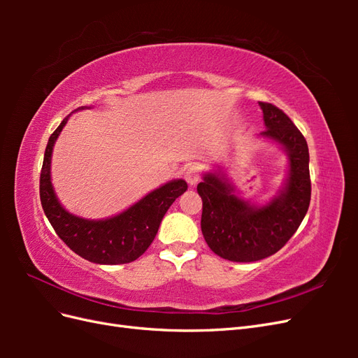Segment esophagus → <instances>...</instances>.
Wrapping results in <instances>:
<instances>
[{
  "mask_svg": "<svg viewBox=\"0 0 358 358\" xmlns=\"http://www.w3.org/2000/svg\"><path fill=\"white\" fill-rule=\"evenodd\" d=\"M183 178L189 183V185H196L200 180V167L197 164L189 166L185 171H183Z\"/></svg>",
  "mask_w": 358,
  "mask_h": 358,
  "instance_id": "esophagus-1",
  "label": "esophagus"
}]
</instances>
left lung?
<instances>
[{"label":"left lung","mask_w":358,"mask_h":358,"mask_svg":"<svg viewBox=\"0 0 358 358\" xmlns=\"http://www.w3.org/2000/svg\"><path fill=\"white\" fill-rule=\"evenodd\" d=\"M266 129L258 137L276 143L288 157V173L276 196L258 206L242 199L221 169L197 185L203 200L201 233L221 258L251 263L273 255L294 234L310 203L309 149L299 128L276 106L258 103Z\"/></svg>","instance_id":"1"}]
</instances>
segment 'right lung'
<instances>
[{
    "label": "right lung",
    "instance_id": "1",
    "mask_svg": "<svg viewBox=\"0 0 358 358\" xmlns=\"http://www.w3.org/2000/svg\"><path fill=\"white\" fill-rule=\"evenodd\" d=\"M91 107H79V110ZM70 115L49 137L40 175V200L50 225L73 252L96 264H125L142 255L152 243L166 212L188 185L183 179L170 180L150 191L124 212L104 220L73 215L59 203L52 185V152Z\"/></svg>",
    "mask_w": 358,
    "mask_h": 358
}]
</instances>
